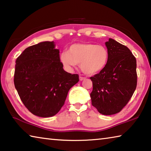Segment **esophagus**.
Wrapping results in <instances>:
<instances>
[{"label": "esophagus", "instance_id": "esophagus-1", "mask_svg": "<svg viewBox=\"0 0 151 151\" xmlns=\"http://www.w3.org/2000/svg\"><path fill=\"white\" fill-rule=\"evenodd\" d=\"M85 79H86V78L85 77H83V76H80V77H79V80H80L81 81L85 80Z\"/></svg>", "mask_w": 151, "mask_h": 151}]
</instances>
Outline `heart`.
Segmentation results:
<instances>
[{
  "label": "heart",
  "mask_w": 151,
  "mask_h": 151,
  "mask_svg": "<svg viewBox=\"0 0 151 151\" xmlns=\"http://www.w3.org/2000/svg\"><path fill=\"white\" fill-rule=\"evenodd\" d=\"M109 52L103 45L90 42L75 43L68 51L60 55V62L66 70H72L76 64H80L82 72L94 75L103 70L109 63Z\"/></svg>",
  "instance_id": "1"
}]
</instances>
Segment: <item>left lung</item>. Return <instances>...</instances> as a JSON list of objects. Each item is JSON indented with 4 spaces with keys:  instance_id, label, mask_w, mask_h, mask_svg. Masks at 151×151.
<instances>
[{
    "instance_id": "1",
    "label": "left lung",
    "mask_w": 151,
    "mask_h": 151,
    "mask_svg": "<svg viewBox=\"0 0 151 151\" xmlns=\"http://www.w3.org/2000/svg\"><path fill=\"white\" fill-rule=\"evenodd\" d=\"M109 52L106 66L91 77L92 104L101 114L118 113L126 105L137 87V60L131 50L112 39L105 42Z\"/></svg>"
}]
</instances>
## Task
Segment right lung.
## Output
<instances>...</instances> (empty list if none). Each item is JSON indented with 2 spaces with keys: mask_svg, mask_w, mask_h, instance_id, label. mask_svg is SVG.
I'll return each mask as SVG.
<instances>
[{
  "mask_svg": "<svg viewBox=\"0 0 151 151\" xmlns=\"http://www.w3.org/2000/svg\"><path fill=\"white\" fill-rule=\"evenodd\" d=\"M63 67L54 41L28 47L17 58L15 88L33 114L43 118L55 115L65 103L68 91L78 82L77 74L68 73Z\"/></svg>",
  "mask_w": 151,
  "mask_h": 151,
  "instance_id": "right-lung-1",
  "label": "right lung"
}]
</instances>
